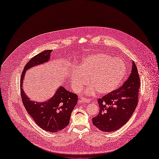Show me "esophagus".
<instances>
[{
  "label": "esophagus",
  "mask_w": 159,
  "mask_h": 159,
  "mask_svg": "<svg viewBox=\"0 0 159 159\" xmlns=\"http://www.w3.org/2000/svg\"><path fill=\"white\" fill-rule=\"evenodd\" d=\"M90 101H91L90 99L85 98V97H81L80 101V102H82V103H89V102H90Z\"/></svg>",
  "instance_id": "1"
}]
</instances>
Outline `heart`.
<instances>
[{
	"label": "heart",
	"instance_id": "1",
	"mask_svg": "<svg viewBox=\"0 0 159 159\" xmlns=\"http://www.w3.org/2000/svg\"><path fill=\"white\" fill-rule=\"evenodd\" d=\"M126 66L123 60L113 58L106 53L91 54L85 57L79 67L71 75L75 91H80L88 83L91 85L86 93L95 94L97 91L107 95L116 89L124 80Z\"/></svg>",
	"mask_w": 159,
	"mask_h": 159
}]
</instances>
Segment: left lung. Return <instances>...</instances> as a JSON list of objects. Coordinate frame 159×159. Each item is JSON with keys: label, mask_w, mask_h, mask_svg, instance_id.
<instances>
[{"label": "left lung", "mask_w": 159, "mask_h": 159, "mask_svg": "<svg viewBox=\"0 0 159 159\" xmlns=\"http://www.w3.org/2000/svg\"><path fill=\"white\" fill-rule=\"evenodd\" d=\"M141 81L134 62L131 74L124 84L110 93L99 98V113L93 124L103 132H114L127 123L138 103Z\"/></svg>", "instance_id": "1"}]
</instances>
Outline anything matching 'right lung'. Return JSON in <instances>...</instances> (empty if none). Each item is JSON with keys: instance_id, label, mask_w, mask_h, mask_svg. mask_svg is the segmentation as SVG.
Segmentation results:
<instances>
[{"instance_id": "obj_1", "label": "right lung", "mask_w": 159, "mask_h": 159, "mask_svg": "<svg viewBox=\"0 0 159 159\" xmlns=\"http://www.w3.org/2000/svg\"><path fill=\"white\" fill-rule=\"evenodd\" d=\"M52 51V50L43 51L33 57L25 64L20 78V93L25 108L35 123L45 131L54 133L63 129L68 125L71 114L78 102L77 94L61 87L51 99L39 102L31 101L22 89L25 71L47 62L50 58Z\"/></svg>"}]
</instances>
